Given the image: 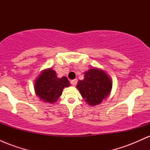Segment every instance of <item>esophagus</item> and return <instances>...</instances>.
<instances>
[{
	"label": "esophagus",
	"instance_id": "34e87169",
	"mask_svg": "<svg viewBox=\"0 0 150 150\" xmlns=\"http://www.w3.org/2000/svg\"><path fill=\"white\" fill-rule=\"evenodd\" d=\"M77 79H75V80H71V84H72V85H73V86L76 85H77Z\"/></svg>",
	"mask_w": 150,
	"mask_h": 150
}]
</instances>
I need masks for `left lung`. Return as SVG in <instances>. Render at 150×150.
Instances as JSON below:
<instances>
[{
	"label": "left lung",
	"instance_id": "1",
	"mask_svg": "<svg viewBox=\"0 0 150 150\" xmlns=\"http://www.w3.org/2000/svg\"><path fill=\"white\" fill-rule=\"evenodd\" d=\"M76 87L85 102L94 106L109 96L112 80L104 70L92 68L85 72L84 79L78 81Z\"/></svg>",
	"mask_w": 150,
	"mask_h": 150
}]
</instances>
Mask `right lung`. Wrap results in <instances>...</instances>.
<instances>
[{"instance_id":"add662e5","label":"right lung","mask_w":150,"mask_h":150,"mask_svg":"<svg viewBox=\"0 0 150 150\" xmlns=\"http://www.w3.org/2000/svg\"><path fill=\"white\" fill-rule=\"evenodd\" d=\"M70 83L66 77L58 78L55 70L44 69L34 82L36 95L45 103L53 104L61 97L63 89L70 87Z\"/></svg>"}]
</instances>
